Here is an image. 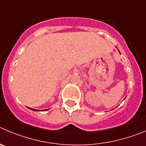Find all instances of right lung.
Listing matches in <instances>:
<instances>
[{
  "label": "right lung",
  "instance_id": "right-lung-1",
  "mask_svg": "<svg viewBox=\"0 0 146 146\" xmlns=\"http://www.w3.org/2000/svg\"><path fill=\"white\" fill-rule=\"evenodd\" d=\"M30 109H31V110H33V111H38V110H35V109H32V108H30Z\"/></svg>",
  "mask_w": 146,
  "mask_h": 146
}]
</instances>
